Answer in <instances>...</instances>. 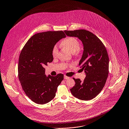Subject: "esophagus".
<instances>
[{
	"label": "esophagus",
	"mask_w": 129,
	"mask_h": 129,
	"mask_svg": "<svg viewBox=\"0 0 129 129\" xmlns=\"http://www.w3.org/2000/svg\"><path fill=\"white\" fill-rule=\"evenodd\" d=\"M64 79H69V77L66 76V75H64Z\"/></svg>",
	"instance_id": "1"
}]
</instances>
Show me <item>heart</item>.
I'll use <instances>...</instances> for the list:
<instances>
[{"label":"heart","mask_w":129,"mask_h":129,"mask_svg":"<svg viewBox=\"0 0 129 129\" xmlns=\"http://www.w3.org/2000/svg\"><path fill=\"white\" fill-rule=\"evenodd\" d=\"M61 45L63 47L69 50L72 53L77 54L79 52L80 48L78 41L73 37H66L61 42ZM58 49L56 45L54 46L51 50L52 56L55 57L57 55Z\"/></svg>","instance_id":"heart-1"}]
</instances>
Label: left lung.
<instances>
[{
    "instance_id": "1",
    "label": "left lung",
    "mask_w": 129,
    "mask_h": 129,
    "mask_svg": "<svg viewBox=\"0 0 129 129\" xmlns=\"http://www.w3.org/2000/svg\"><path fill=\"white\" fill-rule=\"evenodd\" d=\"M66 36L78 38L83 45V53L79 62L86 77L83 82L75 80L76 84L71 89L73 95L82 100L96 97L103 89L109 74V58L101 40L92 33L84 29L64 31Z\"/></svg>"
}]
</instances>
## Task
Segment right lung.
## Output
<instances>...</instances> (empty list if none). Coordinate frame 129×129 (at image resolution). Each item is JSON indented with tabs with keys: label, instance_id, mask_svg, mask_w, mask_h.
I'll return each mask as SVG.
<instances>
[{
	"label": "right lung",
	"instance_id": "1",
	"mask_svg": "<svg viewBox=\"0 0 129 129\" xmlns=\"http://www.w3.org/2000/svg\"><path fill=\"white\" fill-rule=\"evenodd\" d=\"M65 38L62 31L37 33L28 41L20 53L18 78L26 95L35 103L44 104L52 100L64 79L61 74L47 77L44 67L53 60V47Z\"/></svg>",
	"mask_w": 129,
	"mask_h": 129
}]
</instances>
